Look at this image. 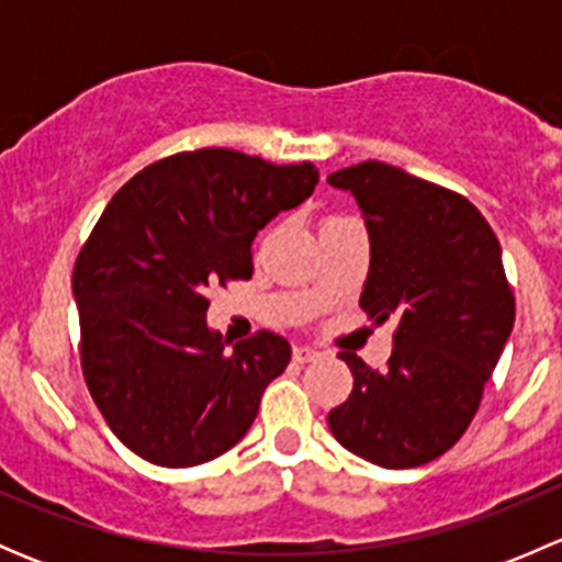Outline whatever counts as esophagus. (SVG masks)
<instances>
[{
    "instance_id": "esophagus-1",
    "label": "esophagus",
    "mask_w": 562,
    "mask_h": 562,
    "mask_svg": "<svg viewBox=\"0 0 562 562\" xmlns=\"http://www.w3.org/2000/svg\"><path fill=\"white\" fill-rule=\"evenodd\" d=\"M315 359H321V350L310 348V345H296V348H293V361H299V364H307V361Z\"/></svg>"
}]
</instances>
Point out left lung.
I'll return each instance as SVG.
<instances>
[{"label": "left lung", "instance_id": "1", "mask_svg": "<svg viewBox=\"0 0 562 562\" xmlns=\"http://www.w3.org/2000/svg\"><path fill=\"white\" fill-rule=\"evenodd\" d=\"M328 184L356 198L370 231L361 310L378 323L396 317L383 372L339 353L353 391L328 429L367 462L418 468L470 427L514 328L501 245L468 198L386 162L342 168Z\"/></svg>", "mask_w": 562, "mask_h": 562}]
</instances>
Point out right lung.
<instances>
[{"instance_id": "add662e5", "label": "right lung", "mask_w": 562, "mask_h": 562, "mask_svg": "<svg viewBox=\"0 0 562 562\" xmlns=\"http://www.w3.org/2000/svg\"><path fill=\"white\" fill-rule=\"evenodd\" d=\"M313 162L274 166L195 149L135 173L72 269L81 370L111 432L160 468H192L247 435L291 345L258 331L228 350L209 331V288L252 277V239L317 184Z\"/></svg>"}]
</instances>
